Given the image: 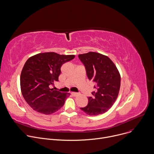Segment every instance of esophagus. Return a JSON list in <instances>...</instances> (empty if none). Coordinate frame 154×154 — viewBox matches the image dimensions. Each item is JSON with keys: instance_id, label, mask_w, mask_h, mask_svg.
<instances>
[{"instance_id": "1", "label": "esophagus", "mask_w": 154, "mask_h": 154, "mask_svg": "<svg viewBox=\"0 0 154 154\" xmlns=\"http://www.w3.org/2000/svg\"><path fill=\"white\" fill-rule=\"evenodd\" d=\"M71 94L73 96H77L79 95V93H74V92H72V93H71Z\"/></svg>"}]
</instances>
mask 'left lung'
<instances>
[{
    "label": "left lung",
    "instance_id": "1",
    "mask_svg": "<svg viewBox=\"0 0 154 154\" xmlns=\"http://www.w3.org/2000/svg\"><path fill=\"white\" fill-rule=\"evenodd\" d=\"M84 64L88 78L95 82L93 97H88L87 106L80 108L90 116L105 113L116 100L121 86V75L114 63L107 56L90 52L79 55Z\"/></svg>",
    "mask_w": 154,
    "mask_h": 154
}]
</instances>
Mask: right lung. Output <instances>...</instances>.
Returning <instances> with one entry per match:
<instances>
[{"label":"right lung","mask_w":154,"mask_h":154,"mask_svg":"<svg viewBox=\"0 0 154 154\" xmlns=\"http://www.w3.org/2000/svg\"><path fill=\"white\" fill-rule=\"evenodd\" d=\"M74 57V55L45 52L27 60L20 74V90L24 99L34 110L51 115L63 106L70 93L54 90L51 85L58 81L61 66Z\"/></svg>","instance_id":"1"}]
</instances>
